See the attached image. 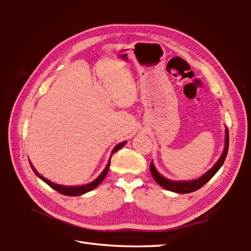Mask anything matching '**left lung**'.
Returning <instances> with one entry per match:
<instances>
[{
    "label": "left lung",
    "instance_id": "8db88e82",
    "mask_svg": "<svg viewBox=\"0 0 251 251\" xmlns=\"http://www.w3.org/2000/svg\"><path fill=\"white\" fill-rule=\"evenodd\" d=\"M228 146H229V131H228V128H226V141H225V150L222 157H220L217 163L214 165V167H212L210 171H208L205 175L201 176V178H198V179L190 180V181H172L169 179H166V178L161 176L160 174L156 171L152 161L151 163V166H150L151 173L157 184L165 189L171 190V192L178 193V194H188V193L196 192V190H198L199 188H201L206 182L209 181L211 178L215 176V174L219 171V168L223 166L228 152Z\"/></svg>",
    "mask_w": 251,
    "mask_h": 251
}]
</instances>
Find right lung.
Returning a JSON list of instances; mask_svg holds the SVG:
<instances>
[{"label":"right lung","mask_w":251,"mask_h":251,"mask_svg":"<svg viewBox=\"0 0 251 251\" xmlns=\"http://www.w3.org/2000/svg\"><path fill=\"white\" fill-rule=\"evenodd\" d=\"M125 144H126V142H123V143L118 144L117 146H115V148H114L113 151H112V155H113L115 151H117L118 150H121V148H122L123 146H124ZM109 165H110V159H109V163L107 164V166H106V168L104 169V172L101 173L99 177H97L94 181H92V182H90V184L84 185V186H74V187H70V186L66 187V186H61V185L54 184V182L48 180V179H46V178H44L43 176H41L40 174L35 171V168H34V167L32 166V165H31V167H32V169L34 171V173H35L36 175L39 176L42 180L45 181L46 184L52 187L53 189L56 190V192H58L59 194L66 195V196H78V195H83V194H85V193L91 192V190L96 188V187L99 186L101 181H103V179L106 177V175H107V173H108Z\"/></svg>","instance_id":"obj_1"}]
</instances>
